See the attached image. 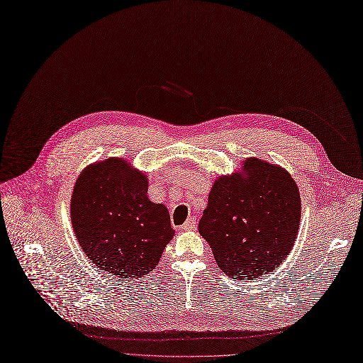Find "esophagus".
Instances as JSON below:
<instances>
[{
	"label": "esophagus",
	"instance_id": "obj_1",
	"mask_svg": "<svg viewBox=\"0 0 363 363\" xmlns=\"http://www.w3.org/2000/svg\"><path fill=\"white\" fill-rule=\"evenodd\" d=\"M197 227V219L194 218V216H191V218H188L186 220H185V224L181 227L182 230H194Z\"/></svg>",
	"mask_w": 363,
	"mask_h": 363
}]
</instances>
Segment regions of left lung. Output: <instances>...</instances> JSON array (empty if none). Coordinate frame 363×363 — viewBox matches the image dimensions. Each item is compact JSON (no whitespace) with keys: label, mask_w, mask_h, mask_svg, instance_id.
I'll return each instance as SVG.
<instances>
[{"label":"left lung","mask_w":363,"mask_h":363,"mask_svg":"<svg viewBox=\"0 0 363 363\" xmlns=\"http://www.w3.org/2000/svg\"><path fill=\"white\" fill-rule=\"evenodd\" d=\"M246 177L216 179L199 231L219 269L238 280H255L277 269L295 243L301 218L298 186L286 170L246 160Z\"/></svg>","instance_id":"left-lung-1"}]
</instances>
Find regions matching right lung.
<instances>
[{"label": "right lung", "mask_w": 363, "mask_h": 363, "mask_svg": "<svg viewBox=\"0 0 363 363\" xmlns=\"http://www.w3.org/2000/svg\"><path fill=\"white\" fill-rule=\"evenodd\" d=\"M120 159L89 166L71 197V220L84 254L101 270L136 279L159 264L173 238L164 204L147 197L144 173Z\"/></svg>", "instance_id": "obj_1"}]
</instances>
